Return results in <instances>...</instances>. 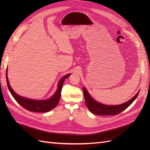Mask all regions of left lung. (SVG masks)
Returning <instances> with one entry per match:
<instances>
[{"mask_svg":"<svg viewBox=\"0 0 150 150\" xmlns=\"http://www.w3.org/2000/svg\"><path fill=\"white\" fill-rule=\"evenodd\" d=\"M83 92L85 103L89 111L94 115L100 116H113L119 114L132 104L135 99L138 97L139 94V92H138L133 98H131L130 100L124 104H120V105L109 106L99 103L94 100L84 88H83Z\"/></svg>","mask_w":150,"mask_h":150,"instance_id":"8db88e82","label":"left lung"}]
</instances>
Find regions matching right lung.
<instances>
[{"mask_svg": "<svg viewBox=\"0 0 150 150\" xmlns=\"http://www.w3.org/2000/svg\"><path fill=\"white\" fill-rule=\"evenodd\" d=\"M7 71H6V80L8 88L9 89L13 98L16 99V101L19 103L21 106L26 109L27 110H28L29 111L39 112H48L52 110V109H54L57 105V104L60 99L63 83H64V81H65V79H67L68 77L70 76V74H68L66 75L64 77H63V78L60 80L56 92L52 96V98H51L49 99H47V100L39 101L33 100V99H30L28 98L20 96L13 91V90L11 87L9 83H8V80L7 76Z\"/></svg>", "mask_w": 150, "mask_h": 150, "instance_id": "1", "label": "right lung"}]
</instances>
